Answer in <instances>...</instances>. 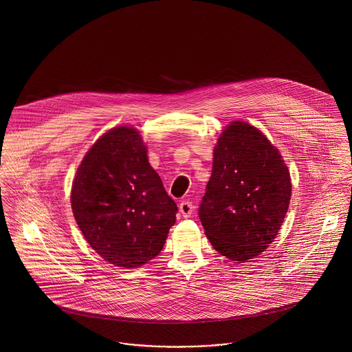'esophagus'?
Returning a JSON list of instances; mask_svg holds the SVG:
<instances>
[{
    "label": "esophagus",
    "instance_id": "1",
    "mask_svg": "<svg viewBox=\"0 0 352 352\" xmlns=\"http://www.w3.org/2000/svg\"><path fill=\"white\" fill-rule=\"evenodd\" d=\"M179 210H180V214L184 217V218H190L192 212H193V204L188 200H184L180 203L179 206Z\"/></svg>",
    "mask_w": 352,
    "mask_h": 352
}]
</instances>
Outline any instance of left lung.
<instances>
[{
  "instance_id": "left-lung-1",
  "label": "left lung",
  "mask_w": 352,
  "mask_h": 352,
  "mask_svg": "<svg viewBox=\"0 0 352 352\" xmlns=\"http://www.w3.org/2000/svg\"><path fill=\"white\" fill-rule=\"evenodd\" d=\"M290 192L288 166L278 151L258 129L236 121L214 149L199 219L217 252L245 262L276 238Z\"/></svg>"
}]
</instances>
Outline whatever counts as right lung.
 Returning a JSON list of instances; mask_svg holds the SVG:
<instances>
[{
  "mask_svg": "<svg viewBox=\"0 0 352 352\" xmlns=\"http://www.w3.org/2000/svg\"><path fill=\"white\" fill-rule=\"evenodd\" d=\"M71 206L90 246L121 267L157 256L179 211L141 135L128 126L111 129L87 152L72 183Z\"/></svg>",
  "mask_w": 352,
  "mask_h": 352,
  "instance_id": "right-lung-1",
  "label": "right lung"
}]
</instances>
